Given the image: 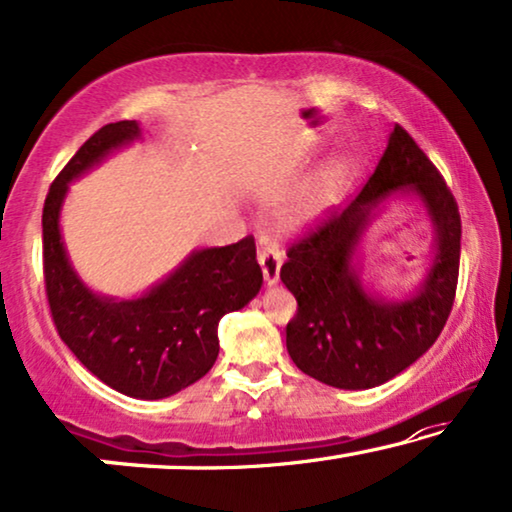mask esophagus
Here are the masks:
<instances>
[{
  "label": "esophagus",
  "mask_w": 512,
  "mask_h": 512,
  "mask_svg": "<svg viewBox=\"0 0 512 512\" xmlns=\"http://www.w3.org/2000/svg\"><path fill=\"white\" fill-rule=\"evenodd\" d=\"M258 263H261L265 284H277L279 268H282L284 263V254L282 249H279V244L275 240H270V237H261V240H258Z\"/></svg>",
  "instance_id": "1"
}]
</instances>
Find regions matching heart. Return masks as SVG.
<instances>
[{"label":"heart","instance_id":"b5f03b06","mask_svg":"<svg viewBox=\"0 0 512 512\" xmlns=\"http://www.w3.org/2000/svg\"><path fill=\"white\" fill-rule=\"evenodd\" d=\"M349 177H352V163L347 158H338L333 163H328L319 177L314 179V184L307 188L298 205L293 207L291 221L300 226V223L319 219L340 198L349 184Z\"/></svg>","mask_w":512,"mask_h":512}]
</instances>
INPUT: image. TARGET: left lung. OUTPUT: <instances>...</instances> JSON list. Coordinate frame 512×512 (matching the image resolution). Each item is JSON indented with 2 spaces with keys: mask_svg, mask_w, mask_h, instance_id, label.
<instances>
[{
  "mask_svg": "<svg viewBox=\"0 0 512 512\" xmlns=\"http://www.w3.org/2000/svg\"><path fill=\"white\" fill-rule=\"evenodd\" d=\"M398 192L425 202L437 230V256L415 297L377 301L362 289L351 258L374 209ZM461 216L457 200L415 139L394 125L361 193L333 209L286 249L279 277L298 300L286 324L293 363L338 389H370L412 366L438 340L459 279Z\"/></svg>",
  "mask_w": 512,
  "mask_h": 512,
  "instance_id": "1",
  "label": "left lung"
}]
</instances>
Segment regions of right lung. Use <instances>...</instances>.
<instances>
[{"label":"right lung","instance_id":"1","mask_svg":"<svg viewBox=\"0 0 512 512\" xmlns=\"http://www.w3.org/2000/svg\"><path fill=\"white\" fill-rule=\"evenodd\" d=\"M142 135L137 121L95 132L48 188L44 202V284L60 338L90 373L125 396L156 401L191 387L219 356V321L261 291L254 237L198 249L142 298L95 296L69 263L60 235L67 184Z\"/></svg>","mask_w":512,"mask_h":512}]
</instances>
